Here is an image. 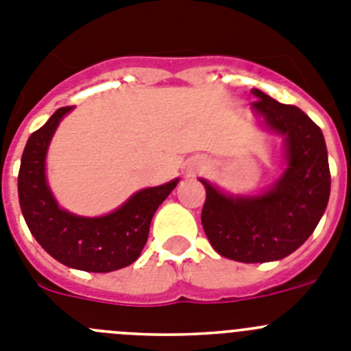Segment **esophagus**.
Instances as JSON below:
<instances>
[{
    "instance_id": "esophagus-1",
    "label": "esophagus",
    "mask_w": 351,
    "mask_h": 351,
    "mask_svg": "<svg viewBox=\"0 0 351 351\" xmlns=\"http://www.w3.org/2000/svg\"><path fill=\"white\" fill-rule=\"evenodd\" d=\"M204 166H203V162H197V166H195V169H203Z\"/></svg>"
}]
</instances>
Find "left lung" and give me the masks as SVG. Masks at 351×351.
Here are the masks:
<instances>
[{"label": "left lung", "mask_w": 351, "mask_h": 351, "mask_svg": "<svg viewBox=\"0 0 351 351\" xmlns=\"http://www.w3.org/2000/svg\"><path fill=\"white\" fill-rule=\"evenodd\" d=\"M252 110L285 136L287 169L267 192L254 197L206 189L201 222L215 252L246 264L280 261L295 252L320 222L330 194L322 129L302 110L282 105L258 89Z\"/></svg>", "instance_id": "obj_1"}]
</instances>
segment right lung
<instances>
[{"label":"right lung","instance_id":"obj_1","mask_svg":"<svg viewBox=\"0 0 351 351\" xmlns=\"http://www.w3.org/2000/svg\"><path fill=\"white\" fill-rule=\"evenodd\" d=\"M71 108H59L27 140L19 169V203L31 234L56 261L73 269L110 273L140 257L154 213L178 178L136 192L105 217L87 219L59 208L47 185L45 157L59 122Z\"/></svg>","mask_w":351,"mask_h":351}]
</instances>
